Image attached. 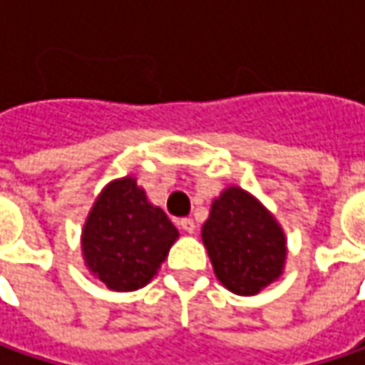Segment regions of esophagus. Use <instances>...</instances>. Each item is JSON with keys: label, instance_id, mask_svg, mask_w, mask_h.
I'll return each mask as SVG.
<instances>
[{"label": "esophagus", "instance_id": "1", "mask_svg": "<svg viewBox=\"0 0 365 365\" xmlns=\"http://www.w3.org/2000/svg\"><path fill=\"white\" fill-rule=\"evenodd\" d=\"M180 227H182L185 232H194V230H196V222H194V218L187 216V218H182V220H180Z\"/></svg>", "mask_w": 365, "mask_h": 365}]
</instances>
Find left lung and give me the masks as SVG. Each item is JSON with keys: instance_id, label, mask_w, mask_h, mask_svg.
<instances>
[{"instance_id": "1", "label": "left lung", "mask_w": 365, "mask_h": 365, "mask_svg": "<svg viewBox=\"0 0 365 365\" xmlns=\"http://www.w3.org/2000/svg\"><path fill=\"white\" fill-rule=\"evenodd\" d=\"M202 241L216 276L230 292L257 294L282 274L284 232L274 216L239 187H229L214 200Z\"/></svg>"}]
</instances>
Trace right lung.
Returning <instances> with one entry per match:
<instances>
[{
    "label": "right lung",
    "instance_id": "obj_1",
    "mask_svg": "<svg viewBox=\"0 0 365 365\" xmlns=\"http://www.w3.org/2000/svg\"><path fill=\"white\" fill-rule=\"evenodd\" d=\"M178 229L147 202L133 178L110 183L93 204L83 229L88 267L110 290L128 292L151 282Z\"/></svg>",
    "mask_w": 365,
    "mask_h": 365
}]
</instances>
